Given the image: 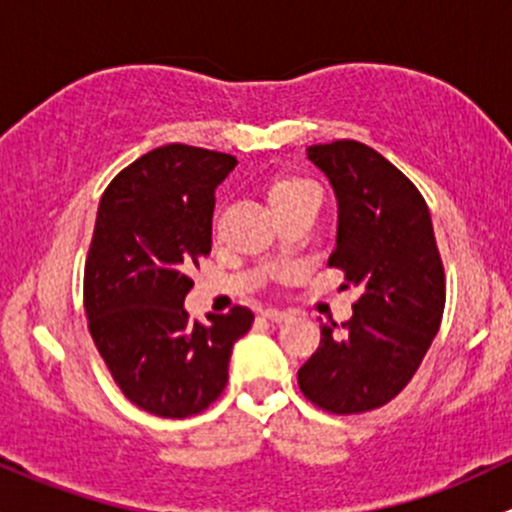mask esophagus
Listing matches in <instances>:
<instances>
[{
	"mask_svg": "<svg viewBox=\"0 0 512 512\" xmlns=\"http://www.w3.org/2000/svg\"><path fill=\"white\" fill-rule=\"evenodd\" d=\"M262 316H265L267 321H272V324H282V321L289 319L287 311H282V309H265L262 311Z\"/></svg>",
	"mask_w": 512,
	"mask_h": 512,
	"instance_id": "obj_1",
	"label": "esophagus"
}]
</instances>
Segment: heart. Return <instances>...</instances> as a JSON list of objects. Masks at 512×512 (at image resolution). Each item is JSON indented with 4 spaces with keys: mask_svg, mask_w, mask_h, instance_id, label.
Listing matches in <instances>:
<instances>
[{
    "mask_svg": "<svg viewBox=\"0 0 512 512\" xmlns=\"http://www.w3.org/2000/svg\"><path fill=\"white\" fill-rule=\"evenodd\" d=\"M304 193H319V188L309 179H279L270 188V201L272 206H279V203H287Z\"/></svg>",
    "mask_w": 512,
    "mask_h": 512,
    "instance_id": "b5f03b06",
    "label": "heart"
}]
</instances>
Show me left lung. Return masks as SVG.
I'll return each instance as SVG.
<instances>
[{
	"mask_svg": "<svg viewBox=\"0 0 512 512\" xmlns=\"http://www.w3.org/2000/svg\"><path fill=\"white\" fill-rule=\"evenodd\" d=\"M306 157L338 201L328 265L343 270L360 299L351 321L321 324L299 387L326 412H368L400 395L439 331L446 282L432 215L412 181L365 144H314Z\"/></svg>",
	"mask_w": 512,
	"mask_h": 512,
	"instance_id": "8db88e82",
	"label": "left lung"
}]
</instances>
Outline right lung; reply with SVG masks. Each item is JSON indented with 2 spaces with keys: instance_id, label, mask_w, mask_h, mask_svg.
Instances as JSON below:
<instances>
[{
  "instance_id": "1",
  "label": "right lung",
  "mask_w": 512,
  "mask_h": 512,
  "mask_svg": "<svg viewBox=\"0 0 512 512\" xmlns=\"http://www.w3.org/2000/svg\"><path fill=\"white\" fill-rule=\"evenodd\" d=\"M238 166L230 154L166 144L112 179L100 198L85 260L88 328L117 387L139 410L184 419L228 385L230 353L255 314L235 306L184 309L198 260L211 252L215 188Z\"/></svg>"
}]
</instances>
